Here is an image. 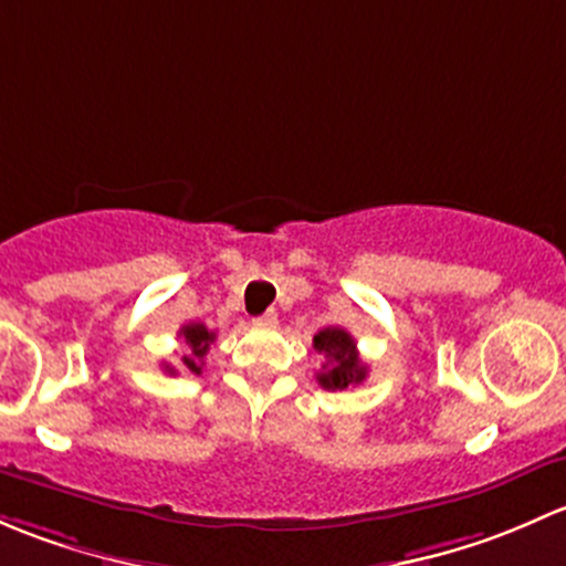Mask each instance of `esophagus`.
I'll return each instance as SVG.
<instances>
[{"mask_svg": "<svg viewBox=\"0 0 566 566\" xmlns=\"http://www.w3.org/2000/svg\"><path fill=\"white\" fill-rule=\"evenodd\" d=\"M255 324H261V326H275V324H277V313H275V311H266L264 316L255 318Z\"/></svg>", "mask_w": 566, "mask_h": 566, "instance_id": "obj_1", "label": "esophagus"}]
</instances>
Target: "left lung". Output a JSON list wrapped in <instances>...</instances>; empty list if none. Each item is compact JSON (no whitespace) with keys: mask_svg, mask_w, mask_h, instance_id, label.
<instances>
[{"mask_svg":"<svg viewBox=\"0 0 566 566\" xmlns=\"http://www.w3.org/2000/svg\"><path fill=\"white\" fill-rule=\"evenodd\" d=\"M313 348L318 354H324L326 363L322 370L316 373V381L322 384L324 389H348L357 387V384L365 381L368 376V365H363L357 352V343L340 326H326V329L318 332L313 337Z\"/></svg>","mask_w":566,"mask_h":566,"instance_id":"1","label":"left lung"}]
</instances>
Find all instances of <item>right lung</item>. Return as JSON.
<instances>
[{"instance_id":"add662e5","label":"right lung","mask_w":566,"mask_h":566,"mask_svg":"<svg viewBox=\"0 0 566 566\" xmlns=\"http://www.w3.org/2000/svg\"><path fill=\"white\" fill-rule=\"evenodd\" d=\"M179 337L185 340V346H188V354L182 357V365L188 368L190 373H201L203 368V357H207L209 346L214 343V332H209L203 324H185L182 329H179ZM166 373H174L171 365H163Z\"/></svg>"}]
</instances>
